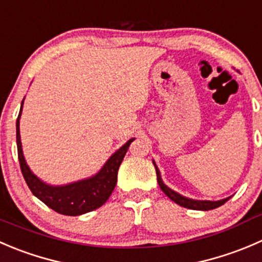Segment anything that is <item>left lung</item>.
Returning <instances> with one entry per match:
<instances>
[{"mask_svg":"<svg viewBox=\"0 0 262 262\" xmlns=\"http://www.w3.org/2000/svg\"><path fill=\"white\" fill-rule=\"evenodd\" d=\"M152 163H154L155 170H157V180H158V183H159L160 188H162V191L168 196V198L170 199V200L174 201V203L178 204L180 206L191 209V210L206 211V210H213V209L219 208V206H222L223 204H225L230 199V198H227V199H223V200H219V201H209V200H192V199L185 198V196L180 195V193H177L176 191L170 190L168 186H165L164 183H163L162 176H160L159 169H158L155 162H152Z\"/></svg>","mask_w":262,"mask_h":262,"instance_id":"left-lung-1","label":"left lung"}]
</instances>
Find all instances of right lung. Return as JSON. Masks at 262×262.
I'll list each match as a JSON object with an SVG mask.
<instances>
[{"label": "right lung", "instance_id": "1", "mask_svg": "<svg viewBox=\"0 0 262 262\" xmlns=\"http://www.w3.org/2000/svg\"><path fill=\"white\" fill-rule=\"evenodd\" d=\"M23 104H24V99L21 102L19 117L16 120L17 157H19L20 168H21L24 180L27 185L29 186L33 195L39 199L40 201H43L52 210L57 211L62 215L76 216L100 208L110 199L111 193L115 190L116 183H117L118 168H120L121 163H122L123 158L127 152L128 146L135 139H130L123 146H121L105 162L102 169L93 177L64 186L47 185L30 170L27 162H25L24 154H23L19 127Z\"/></svg>", "mask_w": 262, "mask_h": 262}]
</instances>
